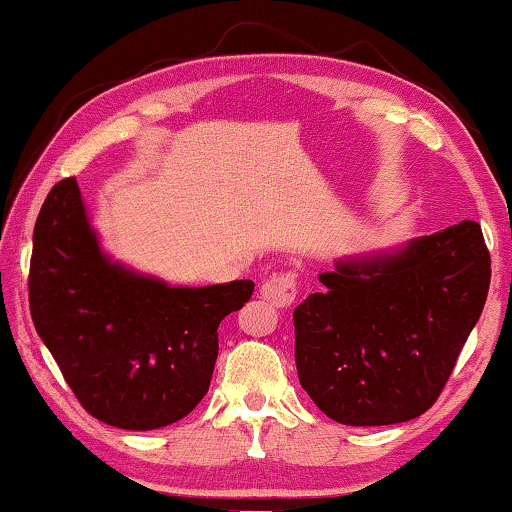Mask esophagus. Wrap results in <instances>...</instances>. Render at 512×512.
<instances>
[{
    "instance_id": "obj_1",
    "label": "esophagus",
    "mask_w": 512,
    "mask_h": 512,
    "mask_svg": "<svg viewBox=\"0 0 512 512\" xmlns=\"http://www.w3.org/2000/svg\"><path fill=\"white\" fill-rule=\"evenodd\" d=\"M259 296L269 300L273 307H289L296 300V275L294 273H278L271 275L269 280L259 287Z\"/></svg>"
}]
</instances>
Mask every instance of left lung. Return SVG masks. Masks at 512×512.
I'll return each mask as SVG.
<instances>
[{"label":"left lung","mask_w":512,"mask_h":512,"mask_svg":"<svg viewBox=\"0 0 512 512\" xmlns=\"http://www.w3.org/2000/svg\"><path fill=\"white\" fill-rule=\"evenodd\" d=\"M294 310L300 385L346 426H387L431 408L490 289L481 225L462 221L396 253L342 259Z\"/></svg>","instance_id":"left-lung-1"}]
</instances>
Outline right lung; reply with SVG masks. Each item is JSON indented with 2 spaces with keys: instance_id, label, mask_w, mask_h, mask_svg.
<instances>
[{
  "instance_id": "right-lung-1",
  "label": "right lung",
  "mask_w": 512,
  "mask_h": 512,
  "mask_svg": "<svg viewBox=\"0 0 512 512\" xmlns=\"http://www.w3.org/2000/svg\"><path fill=\"white\" fill-rule=\"evenodd\" d=\"M253 280L168 287L111 262L75 177L52 186L34 227L29 310L75 392L104 424L154 431L207 394L218 323L253 296Z\"/></svg>"
}]
</instances>
